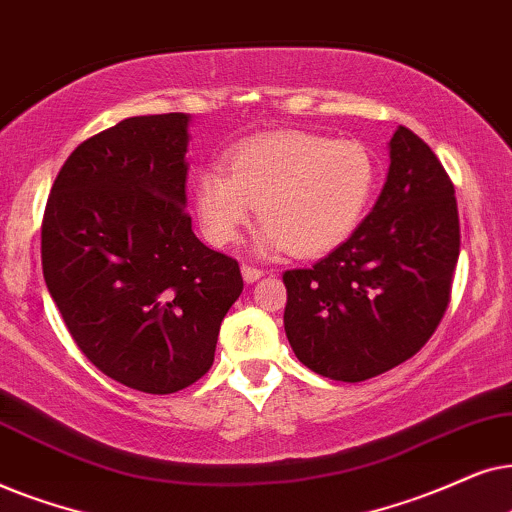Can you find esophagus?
Returning a JSON list of instances; mask_svg holds the SVG:
<instances>
[{"mask_svg": "<svg viewBox=\"0 0 512 512\" xmlns=\"http://www.w3.org/2000/svg\"><path fill=\"white\" fill-rule=\"evenodd\" d=\"M241 274H243V281L245 283H255V281H260V278L264 276V271L257 269V267H252V264H243Z\"/></svg>", "mask_w": 512, "mask_h": 512, "instance_id": "34e87169", "label": "esophagus"}]
</instances>
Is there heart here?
<instances>
[{
    "label": "heart",
    "instance_id": "1",
    "mask_svg": "<svg viewBox=\"0 0 512 512\" xmlns=\"http://www.w3.org/2000/svg\"><path fill=\"white\" fill-rule=\"evenodd\" d=\"M377 156L360 140L274 133L196 175L194 206L213 245H231L260 206L262 250L318 257L351 238L377 192Z\"/></svg>",
    "mask_w": 512,
    "mask_h": 512
}]
</instances>
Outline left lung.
<instances>
[{"instance_id": "obj_1", "label": "left lung", "mask_w": 512, "mask_h": 512, "mask_svg": "<svg viewBox=\"0 0 512 512\" xmlns=\"http://www.w3.org/2000/svg\"><path fill=\"white\" fill-rule=\"evenodd\" d=\"M372 213L311 269L283 274L288 342L309 370L365 381L405 363L445 316L461 229L454 185L410 128L391 138Z\"/></svg>"}]
</instances>
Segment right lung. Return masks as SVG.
Returning a JSON list of instances; mask_svg holds the SVG:
<instances>
[{
    "instance_id": "right-lung-1",
    "label": "right lung",
    "mask_w": 512,
    "mask_h": 512,
    "mask_svg": "<svg viewBox=\"0 0 512 512\" xmlns=\"http://www.w3.org/2000/svg\"><path fill=\"white\" fill-rule=\"evenodd\" d=\"M182 112L131 117L81 142L42 222L44 281L81 353L102 374L168 395L210 370L238 262L192 231Z\"/></svg>"
}]
</instances>
